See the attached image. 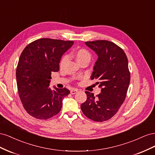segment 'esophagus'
<instances>
[{"mask_svg": "<svg viewBox=\"0 0 155 155\" xmlns=\"http://www.w3.org/2000/svg\"><path fill=\"white\" fill-rule=\"evenodd\" d=\"M78 92V89H73V90L70 91V93L72 94H76Z\"/></svg>", "mask_w": 155, "mask_h": 155, "instance_id": "1", "label": "esophagus"}]
</instances>
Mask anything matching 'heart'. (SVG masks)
<instances>
[{
	"label": "heart",
	"instance_id": "b5f03b06",
	"mask_svg": "<svg viewBox=\"0 0 155 155\" xmlns=\"http://www.w3.org/2000/svg\"><path fill=\"white\" fill-rule=\"evenodd\" d=\"M73 57L76 59V61L79 64H81L83 63H89L91 61L92 58L91 54L89 51L84 48H80L77 50L76 51H74L72 54ZM67 58L66 56H64L61 59V61L60 62V66L63 67V65L67 62Z\"/></svg>",
	"mask_w": 155,
	"mask_h": 155
}]
</instances>
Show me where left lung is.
I'll return each mask as SVG.
<instances>
[{
  "instance_id": "1",
  "label": "left lung",
  "mask_w": 155,
  "mask_h": 155,
  "mask_svg": "<svg viewBox=\"0 0 155 155\" xmlns=\"http://www.w3.org/2000/svg\"><path fill=\"white\" fill-rule=\"evenodd\" d=\"M85 44L98 55L91 79H97L101 93L94 96L85 91L87 100L81 105L83 114L95 121H107L118 111L130 83L128 59L120 46L105 40L87 41Z\"/></svg>"
}]
</instances>
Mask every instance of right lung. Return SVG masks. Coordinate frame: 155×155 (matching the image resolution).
Here are the masks:
<instances>
[{
  "label": "right lung",
  "mask_w": 155,
  "mask_h": 155,
  "mask_svg": "<svg viewBox=\"0 0 155 155\" xmlns=\"http://www.w3.org/2000/svg\"><path fill=\"white\" fill-rule=\"evenodd\" d=\"M73 41L42 38L33 41L23 50L18 59L16 79L18 95L30 116L47 120L58 114L67 88L49 87L52 72L59 70L61 58Z\"/></svg>",
  "instance_id": "add662e5"
}]
</instances>
